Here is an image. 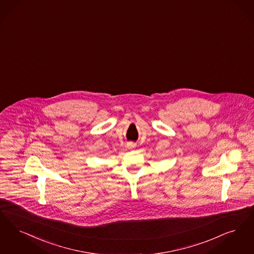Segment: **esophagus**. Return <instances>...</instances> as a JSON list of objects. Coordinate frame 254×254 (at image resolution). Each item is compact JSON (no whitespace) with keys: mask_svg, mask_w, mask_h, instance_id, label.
<instances>
[{"mask_svg":"<svg viewBox=\"0 0 254 254\" xmlns=\"http://www.w3.org/2000/svg\"><path fill=\"white\" fill-rule=\"evenodd\" d=\"M127 146L131 148V147H134V146H135V143H133V142H128V143H127Z\"/></svg>","mask_w":254,"mask_h":254,"instance_id":"esophagus-1","label":"esophagus"}]
</instances>
